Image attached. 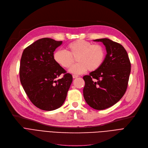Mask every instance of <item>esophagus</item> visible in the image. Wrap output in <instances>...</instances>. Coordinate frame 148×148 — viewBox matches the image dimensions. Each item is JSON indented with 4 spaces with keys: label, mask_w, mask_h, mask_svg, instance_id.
<instances>
[{
    "label": "esophagus",
    "mask_w": 148,
    "mask_h": 148,
    "mask_svg": "<svg viewBox=\"0 0 148 148\" xmlns=\"http://www.w3.org/2000/svg\"><path fill=\"white\" fill-rule=\"evenodd\" d=\"M79 77V75H73V79H75V78H77V77Z\"/></svg>",
    "instance_id": "obj_1"
}]
</instances>
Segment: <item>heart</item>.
<instances>
[{"label":"heart","instance_id":"heart-1","mask_svg":"<svg viewBox=\"0 0 148 148\" xmlns=\"http://www.w3.org/2000/svg\"><path fill=\"white\" fill-rule=\"evenodd\" d=\"M66 51L57 50L53 53V59L59 66L64 68L71 66L76 58L77 63L69 69V71L80 74L88 69L94 71L102 65L106 58V50L100 44L78 40L66 46Z\"/></svg>","mask_w":148,"mask_h":148}]
</instances>
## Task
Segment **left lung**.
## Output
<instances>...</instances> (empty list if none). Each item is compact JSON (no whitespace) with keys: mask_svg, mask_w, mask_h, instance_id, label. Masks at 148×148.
<instances>
[{"mask_svg":"<svg viewBox=\"0 0 148 148\" xmlns=\"http://www.w3.org/2000/svg\"><path fill=\"white\" fill-rule=\"evenodd\" d=\"M106 47L107 54L101 67L84 75L83 97L96 110H104L117 103L126 92L131 63L123 47L108 38L97 39Z\"/></svg>","mask_w":148,"mask_h":148,"instance_id":"left-lung-1","label":"left lung"}]
</instances>
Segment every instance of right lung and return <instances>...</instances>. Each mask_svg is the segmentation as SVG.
<instances>
[{
	"instance_id": "1",
	"label": "right lung",
	"mask_w": 148,
	"mask_h": 148,
	"mask_svg": "<svg viewBox=\"0 0 148 148\" xmlns=\"http://www.w3.org/2000/svg\"><path fill=\"white\" fill-rule=\"evenodd\" d=\"M62 44L51 38H41L26 47L21 56V84L30 101L43 110L61 107L73 82L71 74L53 59V52ZM62 73L63 77L56 80Z\"/></svg>"
}]
</instances>
